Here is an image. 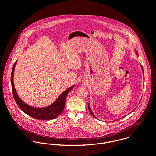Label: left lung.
Masks as SVG:
<instances>
[{
    "mask_svg": "<svg viewBox=\"0 0 156 156\" xmlns=\"http://www.w3.org/2000/svg\"><path fill=\"white\" fill-rule=\"evenodd\" d=\"M136 52H137V51H136ZM137 55H138V53H137ZM140 66H141V65H140ZM141 67H142V66H141ZM142 71H143V73H144V70H143V69H142ZM140 101H141V100H140ZM88 109H89V111L90 112V114H91V115H92V116H93V117H94V118H95V116H94V114H93V113H92V111H91V110H90V107H89V104H88ZM134 111V110H133V111ZM123 118H124V116H123Z\"/></svg>",
    "mask_w": 156,
    "mask_h": 156,
    "instance_id": "1",
    "label": "left lung"
}]
</instances>
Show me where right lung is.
<instances>
[{
    "label": "right lung",
    "mask_w": 156,
    "mask_h": 156,
    "mask_svg": "<svg viewBox=\"0 0 156 156\" xmlns=\"http://www.w3.org/2000/svg\"><path fill=\"white\" fill-rule=\"evenodd\" d=\"M16 63H17V61L15 62L12 67L11 76V82L13 97L19 108L27 115L37 119H41V120L53 119L56 118L58 116H59L64 109L67 94L74 87V86L73 85L71 87L68 89L66 90L64 92H63L58 97L56 100L51 105L46 108H33L32 106H30L26 105L25 103L22 100L19 98L15 89L14 82H13V76H14V69H15Z\"/></svg>",
    "instance_id": "add662e5"
}]
</instances>
